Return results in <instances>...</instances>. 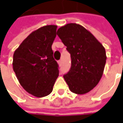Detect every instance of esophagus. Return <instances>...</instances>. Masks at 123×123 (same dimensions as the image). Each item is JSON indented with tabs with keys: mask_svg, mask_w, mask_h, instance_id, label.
Masks as SVG:
<instances>
[{
	"mask_svg": "<svg viewBox=\"0 0 123 123\" xmlns=\"http://www.w3.org/2000/svg\"><path fill=\"white\" fill-rule=\"evenodd\" d=\"M58 63L59 66H61L62 65V61H61V60L58 61Z\"/></svg>",
	"mask_w": 123,
	"mask_h": 123,
	"instance_id": "esophagus-1",
	"label": "esophagus"
}]
</instances>
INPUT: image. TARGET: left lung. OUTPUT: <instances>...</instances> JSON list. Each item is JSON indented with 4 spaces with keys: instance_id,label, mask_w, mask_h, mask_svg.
Listing matches in <instances>:
<instances>
[{
    "instance_id": "1",
    "label": "left lung",
    "mask_w": 123,
    "mask_h": 123,
    "mask_svg": "<svg viewBox=\"0 0 123 123\" xmlns=\"http://www.w3.org/2000/svg\"><path fill=\"white\" fill-rule=\"evenodd\" d=\"M57 35L71 54V66L63 75L70 91L88 92L97 85L106 62L104 47L82 26L70 23L58 28Z\"/></svg>"
}]
</instances>
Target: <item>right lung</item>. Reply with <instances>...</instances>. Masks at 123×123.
<instances>
[{
  "instance_id": "1",
  "label": "right lung",
  "mask_w": 123,
  "mask_h": 123,
  "mask_svg": "<svg viewBox=\"0 0 123 123\" xmlns=\"http://www.w3.org/2000/svg\"><path fill=\"white\" fill-rule=\"evenodd\" d=\"M57 26L48 25L35 31L13 54V69L21 86L37 97L49 95L59 70L53 57L52 45Z\"/></svg>"
}]
</instances>
